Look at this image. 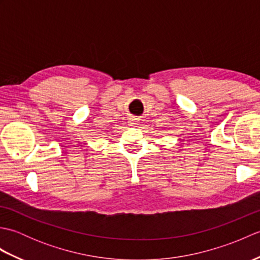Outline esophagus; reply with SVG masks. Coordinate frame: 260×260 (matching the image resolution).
Here are the masks:
<instances>
[{"mask_svg": "<svg viewBox=\"0 0 260 260\" xmlns=\"http://www.w3.org/2000/svg\"><path fill=\"white\" fill-rule=\"evenodd\" d=\"M129 125L131 126H137V125H139V119H137V118H131L129 119Z\"/></svg>", "mask_w": 260, "mask_h": 260, "instance_id": "1", "label": "esophagus"}]
</instances>
